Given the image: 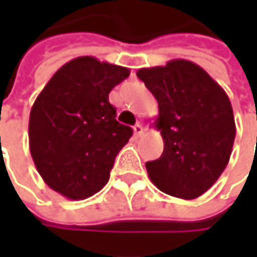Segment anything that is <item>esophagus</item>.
Returning <instances> with one entry per match:
<instances>
[{"instance_id": "34e87169", "label": "esophagus", "mask_w": 257, "mask_h": 257, "mask_svg": "<svg viewBox=\"0 0 257 257\" xmlns=\"http://www.w3.org/2000/svg\"><path fill=\"white\" fill-rule=\"evenodd\" d=\"M133 130H134V136L136 137H140L142 134L144 133V127H143V124H140V123H137L136 125L133 127Z\"/></svg>"}]
</instances>
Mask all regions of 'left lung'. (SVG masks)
<instances>
[{
  "mask_svg": "<svg viewBox=\"0 0 257 257\" xmlns=\"http://www.w3.org/2000/svg\"><path fill=\"white\" fill-rule=\"evenodd\" d=\"M137 77L159 103L160 159L147 162L154 186L192 200L206 193L229 163L236 124L227 94L202 67L187 60L140 68Z\"/></svg>",
  "mask_w": 257,
  "mask_h": 257,
  "instance_id": "8db88e82",
  "label": "left lung"
}]
</instances>
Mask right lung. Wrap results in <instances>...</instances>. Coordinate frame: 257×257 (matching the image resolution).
Wrapping results in <instances>:
<instances>
[{
	"label": "right lung",
	"instance_id": "1",
	"mask_svg": "<svg viewBox=\"0 0 257 257\" xmlns=\"http://www.w3.org/2000/svg\"><path fill=\"white\" fill-rule=\"evenodd\" d=\"M128 75L121 65L77 57L38 94L28 123L30 152L54 192L83 200L108 182L115 156L133 134L115 120L108 94Z\"/></svg>",
	"mask_w": 257,
	"mask_h": 257
}]
</instances>
